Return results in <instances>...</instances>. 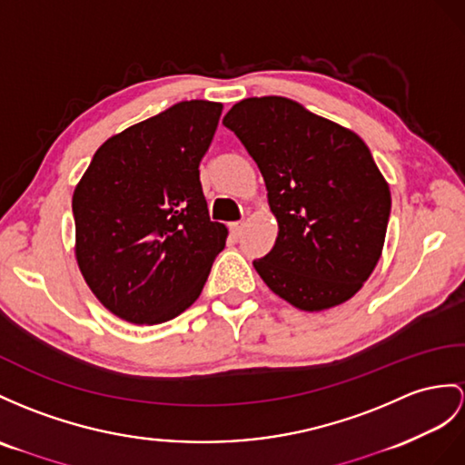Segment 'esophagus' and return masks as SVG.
<instances>
[{
	"mask_svg": "<svg viewBox=\"0 0 465 465\" xmlns=\"http://www.w3.org/2000/svg\"><path fill=\"white\" fill-rule=\"evenodd\" d=\"M244 231V223H231V232L234 236H241Z\"/></svg>",
	"mask_w": 465,
	"mask_h": 465,
	"instance_id": "34e87169",
	"label": "esophagus"
}]
</instances>
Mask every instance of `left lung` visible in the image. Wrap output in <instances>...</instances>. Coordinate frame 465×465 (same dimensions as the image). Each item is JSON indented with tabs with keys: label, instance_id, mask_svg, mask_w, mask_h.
I'll return each instance as SVG.
<instances>
[{
	"label": "left lung",
	"instance_id": "obj_1",
	"mask_svg": "<svg viewBox=\"0 0 465 465\" xmlns=\"http://www.w3.org/2000/svg\"><path fill=\"white\" fill-rule=\"evenodd\" d=\"M258 163L278 221L254 268L303 312H323L363 288L382 254L391 189L355 132L282 96L244 98L223 120Z\"/></svg>",
	"mask_w": 465,
	"mask_h": 465
}]
</instances>
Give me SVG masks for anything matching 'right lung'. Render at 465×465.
Returning <instances> with one entry per match:
<instances>
[{"label":"right lung","instance_id":"obj_1","mask_svg":"<svg viewBox=\"0 0 465 465\" xmlns=\"http://www.w3.org/2000/svg\"><path fill=\"white\" fill-rule=\"evenodd\" d=\"M221 102L185 100L102 143L73 195L74 256L116 318H177L205 286L226 226L209 219L199 163Z\"/></svg>","mask_w":465,"mask_h":465}]
</instances>
